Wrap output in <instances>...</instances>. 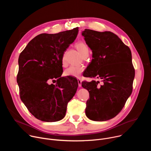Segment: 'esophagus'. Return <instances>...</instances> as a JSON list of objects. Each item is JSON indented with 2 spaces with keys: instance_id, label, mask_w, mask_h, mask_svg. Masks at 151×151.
I'll list each match as a JSON object with an SVG mask.
<instances>
[{
  "instance_id": "esophagus-1",
  "label": "esophagus",
  "mask_w": 151,
  "mask_h": 151,
  "mask_svg": "<svg viewBox=\"0 0 151 151\" xmlns=\"http://www.w3.org/2000/svg\"><path fill=\"white\" fill-rule=\"evenodd\" d=\"M78 86L79 87H82V81L80 79H78Z\"/></svg>"
}]
</instances>
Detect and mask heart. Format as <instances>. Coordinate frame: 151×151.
<instances>
[{
    "mask_svg": "<svg viewBox=\"0 0 151 151\" xmlns=\"http://www.w3.org/2000/svg\"><path fill=\"white\" fill-rule=\"evenodd\" d=\"M76 48L81 54V55L83 57L86 55H88L89 54V49L88 46L86 45L84 42H80L77 43L76 44ZM65 61V57L64 55L63 57L62 61L63 63H64ZM83 71V68L81 66H72L68 68L65 72L64 74L66 76H71L75 78H79L81 76V73Z\"/></svg>",
    "mask_w": 151,
    "mask_h": 151,
    "instance_id": "b5f03b06",
    "label": "heart"
}]
</instances>
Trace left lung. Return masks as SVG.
<instances>
[{"label":"left lung","mask_w":151,"mask_h":151,"mask_svg":"<svg viewBox=\"0 0 151 151\" xmlns=\"http://www.w3.org/2000/svg\"><path fill=\"white\" fill-rule=\"evenodd\" d=\"M93 52V60L84 76L100 79L83 81L90 94L85 114L91 120L104 121L116 116L133 90L135 70L132 52L117 35L111 32L85 29L82 32Z\"/></svg>","instance_id":"8db88e82"}]
</instances>
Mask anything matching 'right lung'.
<instances>
[{"instance_id":"1","label":"right lung","mask_w":151,"mask_h":151,"mask_svg":"<svg viewBox=\"0 0 151 151\" xmlns=\"http://www.w3.org/2000/svg\"><path fill=\"white\" fill-rule=\"evenodd\" d=\"M78 27L56 34L42 33L31 40L18 58L17 81L20 99L37 119L55 122L65 116L78 83L61 77L63 54L75 40ZM57 79L55 85L49 82Z\"/></svg>"}]
</instances>
